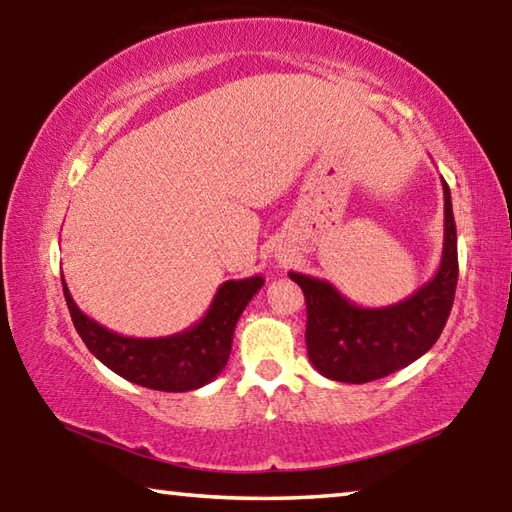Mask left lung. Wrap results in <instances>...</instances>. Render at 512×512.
Listing matches in <instances>:
<instances>
[{
	"instance_id": "1",
	"label": "left lung",
	"mask_w": 512,
	"mask_h": 512,
	"mask_svg": "<svg viewBox=\"0 0 512 512\" xmlns=\"http://www.w3.org/2000/svg\"><path fill=\"white\" fill-rule=\"evenodd\" d=\"M445 192V244L436 275L402 302L359 307L325 280L291 271L307 300V354L327 379L366 384L409 366L429 352L454 305L458 282L452 194Z\"/></svg>"
}]
</instances>
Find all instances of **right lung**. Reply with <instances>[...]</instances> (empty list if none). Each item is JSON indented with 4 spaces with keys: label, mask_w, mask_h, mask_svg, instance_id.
<instances>
[{
    "label": "right lung",
    "mask_w": 512,
    "mask_h": 512,
    "mask_svg": "<svg viewBox=\"0 0 512 512\" xmlns=\"http://www.w3.org/2000/svg\"><path fill=\"white\" fill-rule=\"evenodd\" d=\"M262 287V275L223 282L201 323L162 339H133L85 316L63 280L72 323L94 357L137 386L167 393L196 391L219 375L230 357L237 320Z\"/></svg>",
    "instance_id": "obj_1"
}]
</instances>
